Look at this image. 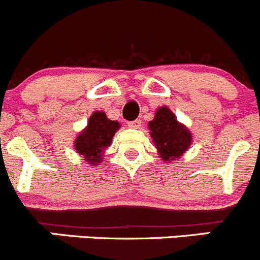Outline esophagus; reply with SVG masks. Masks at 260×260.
<instances>
[{
	"label": "esophagus",
	"mask_w": 260,
	"mask_h": 260,
	"mask_svg": "<svg viewBox=\"0 0 260 260\" xmlns=\"http://www.w3.org/2000/svg\"><path fill=\"white\" fill-rule=\"evenodd\" d=\"M127 126L131 127V129H139L141 126V120L136 119L134 121H129L127 122Z\"/></svg>",
	"instance_id": "1"
}]
</instances>
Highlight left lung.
<instances>
[{"instance_id":"obj_1","label":"left lung","mask_w":260,"mask_h":260,"mask_svg":"<svg viewBox=\"0 0 260 260\" xmlns=\"http://www.w3.org/2000/svg\"><path fill=\"white\" fill-rule=\"evenodd\" d=\"M150 135L163 160H176L191 145V133L177 121L173 112L160 107L149 122Z\"/></svg>"}]
</instances>
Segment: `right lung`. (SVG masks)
<instances>
[{
    "mask_svg": "<svg viewBox=\"0 0 260 260\" xmlns=\"http://www.w3.org/2000/svg\"><path fill=\"white\" fill-rule=\"evenodd\" d=\"M119 127V122L107 119L105 112H93L89 117L88 126L77 136L74 143L77 153L83 155L91 166H99L102 160V154L111 145L112 136Z\"/></svg>",
    "mask_w": 260,
    "mask_h": 260,
    "instance_id": "1",
    "label": "right lung"
}]
</instances>
